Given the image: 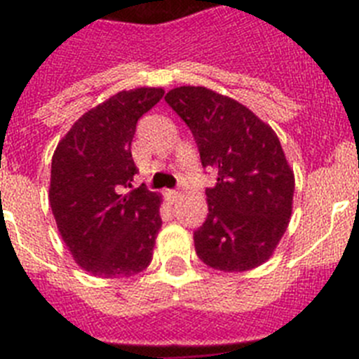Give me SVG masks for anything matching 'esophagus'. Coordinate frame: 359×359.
I'll list each match as a JSON object with an SVG mask.
<instances>
[{
    "instance_id": "1",
    "label": "esophagus",
    "mask_w": 359,
    "mask_h": 359,
    "mask_svg": "<svg viewBox=\"0 0 359 359\" xmlns=\"http://www.w3.org/2000/svg\"><path fill=\"white\" fill-rule=\"evenodd\" d=\"M177 196H180V192H177V190H167V198H169L170 201H176Z\"/></svg>"
}]
</instances>
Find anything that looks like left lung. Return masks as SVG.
I'll return each mask as SVG.
<instances>
[{"label":"left lung","mask_w":359,"mask_h":359,"mask_svg":"<svg viewBox=\"0 0 359 359\" xmlns=\"http://www.w3.org/2000/svg\"><path fill=\"white\" fill-rule=\"evenodd\" d=\"M187 123L203 167L214 170L208 215L194 231L196 253L221 271H248L271 257L286 231L294 176L278 136L237 100L203 86L165 95Z\"/></svg>","instance_id":"8db88e82"}]
</instances>
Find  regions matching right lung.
I'll return each instance as SVG.
<instances>
[{
  "label": "right lung",
  "instance_id": "1",
  "mask_svg": "<svg viewBox=\"0 0 359 359\" xmlns=\"http://www.w3.org/2000/svg\"><path fill=\"white\" fill-rule=\"evenodd\" d=\"M161 88L120 91L84 113L52 158L50 207L62 241L95 277L140 273L161 228L160 196L144 185L131 154L136 123L160 102Z\"/></svg>",
  "mask_w": 359,
  "mask_h": 359
}]
</instances>
